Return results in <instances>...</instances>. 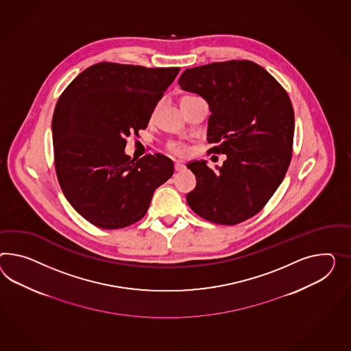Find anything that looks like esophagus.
I'll return each instance as SVG.
<instances>
[{
    "mask_svg": "<svg viewBox=\"0 0 351 351\" xmlns=\"http://www.w3.org/2000/svg\"><path fill=\"white\" fill-rule=\"evenodd\" d=\"M174 169H176V171H182L183 169H186V165L182 164V162H177L174 164Z\"/></svg>",
    "mask_w": 351,
    "mask_h": 351,
    "instance_id": "34e87169",
    "label": "esophagus"
}]
</instances>
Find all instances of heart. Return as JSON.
Wrapping results in <instances>:
<instances>
[{"mask_svg": "<svg viewBox=\"0 0 351 351\" xmlns=\"http://www.w3.org/2000/svg\"><path fill=\"white\" fill-rule=\"evenodd\" d=\"M189 98H196V97H184L183 99H189ZM169 149H171L173 153L176 154H183V152H184V147L180 144H177V143H171L169 145Z\"/></svg>", "mask_w": 351, "mask_h": 351, "instance_id": "1", "label": "heart"}]
</instances>
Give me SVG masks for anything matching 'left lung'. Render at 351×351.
Segmentation results:
<instances>
[{"mask_svg":"<svg viewBox=\"0 0 351 351\" xmlns=\"http://www.w3.org/2000/svg\"><path fill=\"white\" fill-rule=\"evenodd\" d=\"M178 84L208 103V153L226 155L216 171L205 160L187 164L197 180L189 207L211 223L239 224L260 213L288 171L294 137L288 93L247 60L187 69Z\"/></svg>","mask_w":351,"mask_h":351,"instance_id":"obj_1","label":"left lung"}]
</instances>
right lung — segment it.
Returning a JSON list of instances; mask_svg holds the SVG:
<instances>
[{
    "label": "right lung",
    "mask_w": 351,
    "mask_h": 351,
    "mask_svg": "<svg viewBox=\"0 0 351 351\" xmlns=\"http://www.w3.org/2000/svg\"><path fill=\"white\" fill-rule=\"evenodd\" d=\"M180 67L100 62L64 89L52 118L54 165L64 197L101 229H119L144 217L154 191L174 165L162 154L136 160L126 137L147 127Z\"/></svg>",
    "instance_id": "right-lung-1"
}]
</instances>
